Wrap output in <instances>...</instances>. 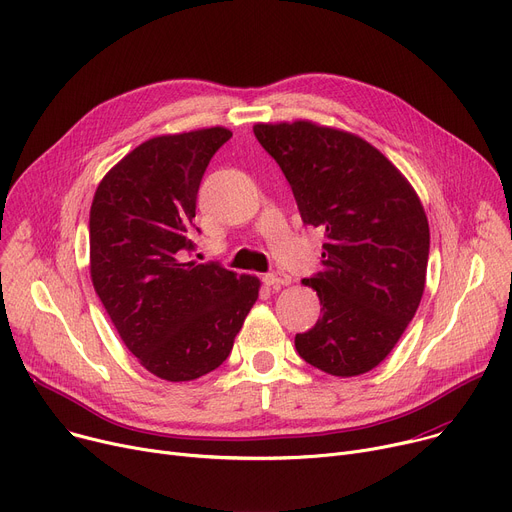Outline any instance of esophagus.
Returning a JSON list of instances; mask_svg holds the SVG:
<instances>
[{
    "instance_id": "1",
    "label": "esophagus",
    "mask_w": 512,
    "mask_h": 512,
    "mask_svg": "<svg viewBox=\"0 0 512 512\" xmlns=\"http://www.w3.org/2000/svg\"><path fill=\"white\" fill-rule=\"evenodd\" d=\"M263 282L271 288H280V286H290L292 278L288 274H265Z\"/></svg>"
}]
</instances>
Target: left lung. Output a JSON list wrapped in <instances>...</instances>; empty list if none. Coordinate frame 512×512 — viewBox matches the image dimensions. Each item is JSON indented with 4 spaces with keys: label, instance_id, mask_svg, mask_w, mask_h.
I'll use <instances>...</instances> for the list:
<instances>
[{
    "label": "left lung",
    "instance_id": "8db88e82",
    "mask_svg": "<svg viewBox=\"0 0 512 512\" xmlns=\"http://www.w3.org/2000/svg\"><path fill=\"white\" fill-rule=\"evenodd\" d=\"M253 131L280 164L302 222L327 238L323 271L302 280L323 315L296 333L300 358L342 379L377 368L424 294L430 228L416 189L356 133L306 119Z\"/></svg>",
    "mask_w": 512,
    "mask_h": 512
}]
</instances>
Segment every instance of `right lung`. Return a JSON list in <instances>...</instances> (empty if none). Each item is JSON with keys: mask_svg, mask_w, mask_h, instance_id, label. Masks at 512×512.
Masks as SVG:
<instances>
[{"mask_svg": "<svg viewBox=\"0 0 512 512\" xmlns=\"http://www.w3.org/2000/svg\"><path fill=\"white\" fill-rule=\"evenodd\" d=\"M226 127L164 133L125 154L90 206V278L119 337L158 379L203 377L230 354L261 282L193 249L195 199Z\"/></svg>", "mask_w": 512, "mask_h": 512, "instance_id": "right-lung-1", "label": "right lung"}]
</instances>
